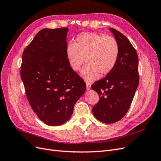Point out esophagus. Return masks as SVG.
Segmentation results:
<instances>
[{
  "instance_id": "obj_1",
  "label": "esophagus",
  "mask_w": 161,
  "mask_h": 161,
  "mask_svg": "<svg viewBox=\"0 0 161 161\" xmlns=\"http://www.w3.org/2000/svg\"><path fill=\"white\" fill-rule=\"evenodd\" d=\"M86 90H89V89H91V84H90V83H89V82H86Z\"/></svg>"
}]
</instances>
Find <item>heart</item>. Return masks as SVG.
<instances>
[{"label": "heart", "mask_w": 161, "mask_h": 161, "mask_svg": "<svg viewBox=\"0 0 161 161\" xmlns=\"http://www.w3.org/2000/svg\"><path fill=\"white\" fill-rule=\"evenodd\" d=\"M66 56L70 67L79 71L84 63L81 75L86 81L97 80L101 75L110 73L116 64L119 56L118 43L113 37L97 33L80 34L75 43L66 47Z\"/></svg>", "instance_id": "heart-1"}]
</instances>
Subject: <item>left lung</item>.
I'll return each mask as SVG.
<instances>
[{"instance_id": "left-lung-1", "label": "left lung", "mask_w": 161, "mask_h": 161, "mask_svg": "<svg viewBox=\"0 0 161 161\" xmlns=\"http://www.w3.org/2000/svg\"><path fill=\"white\" fill-rule=\"evenodd\" d=\"M109 30L119 46L118 61L113 70L91 86L99 96V102L92 108V114L105 124L115 123L124 118L139 83L137 52L122 33L113 28Z\"/></svg>"}]
</instances>
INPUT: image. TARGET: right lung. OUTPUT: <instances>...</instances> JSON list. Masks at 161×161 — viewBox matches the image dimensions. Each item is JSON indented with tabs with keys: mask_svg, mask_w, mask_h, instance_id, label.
Instances as JSON below:
<instances>
[{
	"mask_svg": "<svg viewBox=\"0 0 161 161\" xmlns=\"http://www.w3.org/2000/svg\"><path fill=\"white\" fill-rule=\"evenodd\" d=\"M68 27L39 31L23 53L21 77L31 108L43 122L56 126L70 119L86 84L66 56Z\"/></svg>",
	"mask_w": 161,
	"mask_h": 161,
	"instance_id": "1",
	"label": "right lung"
}]
</instances>
